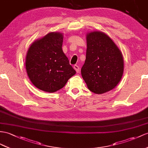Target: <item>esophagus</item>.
<instances>
[{
	"label": "esophagus",
	"mask_w": 148,
	"mask_h": 148,
	"mask_svg": "<svg viewBox=\"0 0 148 148\" xmlns=\"http://www.w3.org/2000/svg\"><path fill=\"white\" fill-rule=\"evenodd\" d=\"M73 68H74L75 70H76V71L77 72V73H78V72L80 71V68H79V66L78 65H77V64H75V65H74Z\"/></svg>",
	"instance_id": "34e87169"
}]
</instances>
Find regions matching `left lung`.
Here are the masks:
<instances>
[{
  "instance_id": "left-lung-1",
  "label": "left lung",
  "mask_w": 148,
  "mask_h": 148,
  "mask_svg": "<svg viewBox=\"0 0 148 148\" xmlns=\"http://www.w3.org/2000/svg\"><path fill=\"white\" fill-rule=\"evenodd\" d=\"M86 59L81 73L88 88L102 94L114 88L124 72V59L117 45L106 34L93 31L86 34Z\"/></svg>"
}]
</instances>
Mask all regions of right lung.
<instances>
[{"instance_id": "1", "label": "right lung", "mask_w": 148, "mask_h": 148, "mask_svg": "<svg viewBox=\"0 0 148 148\" xmlns=\"http://www.w3.org/2000/svg\"><path fill=\"white\" fill-rule=\"evenodd\" d=\"M63 35L52 32L32 43L26 58V69L32 84L46 92L62 88L76 73L62 49Z\"/></svg>"}]
</instances>
